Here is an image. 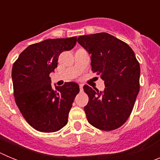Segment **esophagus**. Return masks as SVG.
Segmentation results:
<instances>
[{"instance_id": "1", "label": "esophagus", "mask_w": 160, "mask_h": 160, "mask_svg": "<svg viewBox=\"0 0 160 160\" xmlns=\"http://www.w3.org/2000/svg\"><path fill=\"white\" fill-rule=\"evenodd\" d=\"M79 88H80V92H82L83 85L82 84H79Z\"/></svg>"}]
</instances>
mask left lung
<instances>
[{
  "mask_svg": "<svg viewBox=\"0 0 160 160\" xmlns=\"http://www.w3.org/2000/svg\"><path fill=\"white\" fill-rule=\"evenodd\" d=\"M78 42L91 55V69L105 83L103 92L87 85L84 111L90 124L102 131L123 125L131 115L139 91L140 66L128 44L107 32L80 36Z\"/></svg>",
  "mask_w": 160,
  "mask_h": 160,
  "instance_id": "1",
  "label": "left lung"
}]
</instances>
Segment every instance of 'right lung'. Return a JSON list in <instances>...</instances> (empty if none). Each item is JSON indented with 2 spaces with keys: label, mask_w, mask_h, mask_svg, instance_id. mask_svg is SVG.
Listing matches in <instances>:
<instances>
[{
  "label": "right lung",
  "mask_w": 160,
  "mask_h": 160,
  "mask_svg": "<svg viewBox=\"0 0 160 160\" xmlns=\"http://www.w3.org/2000/svg\"><path fill=\"white\" fill-rule=\"evenodd\" d=\"M77 38L47 39L28 46L13 63L12 78L15 102L26 122L41 132H55L67 124L79 86L73 82L51 86L49 73L59 55L70 50Z\"/></svg>",
  "instance_id": "obj_1"
}]
</instances>
